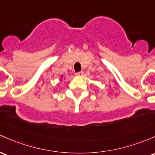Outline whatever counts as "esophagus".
Listing matches in <instances>:
<instances>
[{"mask_svg": "<svg viewBox=\"0 0 155 155\" xmlns=\"http://www.w3.org/2000/svg\"><path fill=\"white\" fill-rule=\"evenodd\" d=\"M75 74H76V76H81L83 74H84V72H83V71H79V72H76Z\"/></svg>", "mask_w": 155, "mask_h": 155, "instance_id": "1", "label": "esophagus"}]
</instances>
